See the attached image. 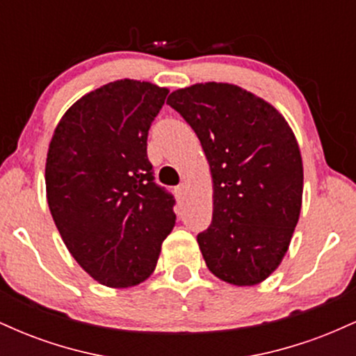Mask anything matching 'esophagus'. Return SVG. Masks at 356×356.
I'll return each mask as SVG.
<instances>
[{"instance_id": "34e87169", "label": "esophagus", "mask_w": 356, "mask_h": 356, "mask_svg": "<svg viewBox=\"0 0 356 356\" xmlns=\"http://www.w3.org/2000/svg\"><path fill=\"white\" fill-rule=\"evenodd\" d=\"M186 192H187V187L184 186V184H181V186H179L177 189H175V195H177L179 199H184V195H186Z\"/></svg>"}]
</instances>
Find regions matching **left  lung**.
Masks as SVG:
<instances>
[{
	"label": "left lung",
	"mask_w": 356,
	"mask_h": 356,
	"mask_svg": "<svg viewBox=\"0 0 356 356\" xmlns=\"http://www.w3.org/2000/svg\"><path fill=\"white\" fill-rule=\"evenodd\" d=\"M167 104L192 127L212 175V222L197 243L207 268L236 286L264 281L288 251L303 199L291 127L266 100L231 83L175 90Z\"/></svg>",
	"instance_id": "obj_1"
}]
</instances>
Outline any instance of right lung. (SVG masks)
<instances>
[{"label":"right lung","mask_w":356,"mask_h":356,"mask_svg":"<svg viewBox=\"0 0 356 356\" xmlns=\"http://www.w3.org/2000/svg\"><path fill=\"white\" fill-rule=\"evenodd\" d=\"M169 90L117 80L65 112L48 147L51 218L85 271L108 288L154 273L174 224V197L154 182L147 136Z\"/></svg>","instance_id":"right-lung-1"}]
</instances>
